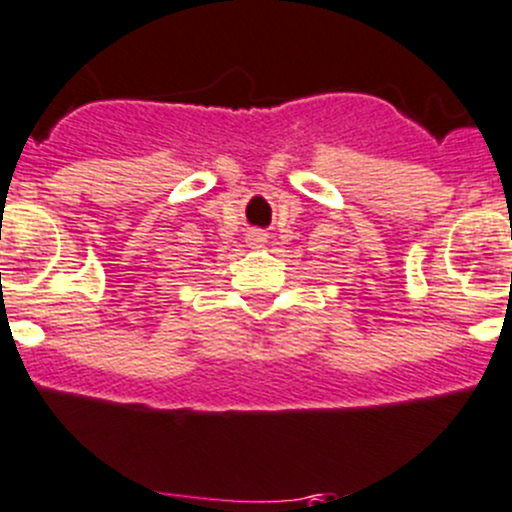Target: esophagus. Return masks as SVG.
<instances>
[{
	"label": "esophagus",
	"mask_w": 512,
	"mask_h": 512,
	"mask_svg": "<svg viewBox=\"0 0 512 512\" xmlns=\"http://www.w3.org/2000/svg\"><path fill=\"white\" fill-rule=\"evenodd\" d=\"M245 240L250 247H262L267 242V232L265 230H250L247 232Z\"/></svg>",
	"instance_id": "esophagus-1"
}]
</instances>
